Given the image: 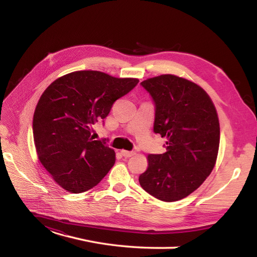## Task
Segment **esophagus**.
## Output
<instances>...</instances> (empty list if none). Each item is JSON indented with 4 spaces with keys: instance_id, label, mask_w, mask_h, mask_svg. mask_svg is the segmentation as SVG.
Returning a JSON list of instances; mask_svg holds the SVG:
<instances>
[{
    "instance_id": "esophagus-1",
    "label": "esophagus",
    "mask_w": 257,
    "mask_h": 257,
    "mask_svg": "<svg viewBox=\"0 0 257 257\" xmlns=\"http://www.w3.org/2000/svg\"><path fill=\"white\" fill-rule=\"evenodd\" d=\"M121 153H122V155H123L124 158H131V157H133V155L135 154L133 151H126V150H122Z\"/></svg>"
}]
</instances>
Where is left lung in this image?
Returning a JSON list of instances; mask_svg holds the SVG:
<instances>
[{
  "mask_svg": "<svg viewBox=\"0 0 257 257\" xmlns=\"http://www.w3.org/2000/svg\"><path fill=\"white\" fill-rule=\"evenodd\" d=\"M141 84L154 102V133L167 142L165 153L148 155L139 183L160 200H180L197 190L214 167L220 145L215 107L204 89L175 75Z\"/></svg>",
  "mask_w": 257,
  "mask_h": 257,
  "instance_id": "obj_1",
  "label": "left lung"
}]
</instances>
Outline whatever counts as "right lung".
<instances>
[{
  "label": "right lung",
  "mask_w": 257,
  "mask_h": 257,
  "mask_svg": "<svg viewBox=\"0 0 257 257\" xmlns=\"http://www.w3.org/2000/svg\"><path fill=\"white\" fill-rule=\"evenodd\" d=\"M138 81L78 71L60 77L44 91L33 116L34 144L38 160L61 188L75 194L88 191L113 166V149L106 139L93 141L91 134L115 100Z\"/></svg>",
  "instance_id": "1"
}]
</instances>
